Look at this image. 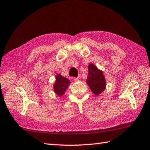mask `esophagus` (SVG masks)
<instances>
[{"label": "esophagus", "instance_id": "1", "mask_svg": "<svg viewBox=\"0 0 150 150\" xmlns=\"http://www.w3.org/2000/svg\"><path fill=\"white\" fill-rule=\"evenodd\" d=\"M80 79H81V76H78V77H77V78H74V81H78V80H79Z\"/></svg>", "mask_w": 150, "mask_h": 150}]
</instances>
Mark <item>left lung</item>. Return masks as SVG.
Here are the masks:
<instances>
[{"label":"left lung","instance_id":"1","mask_svg":"<svg viewBox=\"0 0 150 150\" xmlns=\"http://www.w3.org/2000/svg\"><path fill=\"white\" fill-rule=\"evenodd\" d=\"M86 83L92 92L96 95L100 94L105 90L106 86L103 72L91 64L88 66Z\"/></svg>","mask_w":150,"mask_h":150}]
</instances>
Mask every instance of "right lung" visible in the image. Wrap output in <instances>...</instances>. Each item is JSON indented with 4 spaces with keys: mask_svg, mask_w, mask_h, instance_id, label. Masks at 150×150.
Instances as JSON below:
<instances>
[{
    "mask_svg": "<svg viewBox=\"0 0 150 150\" xmlns=\"http://www.w3.org/2000/svg\"><path fill=\"white\" fill-rule=\"evenodd\" d=\"M69 84L70 81L67 78L58 74L56 77V81L54 86L55 93L60 96L63 95Z\"/></svg>",
    "mask_w": 150,
    "mask_h": 150,
    "instance_id": "obj_1",
    "label": "right lung"
}]
</instances>
